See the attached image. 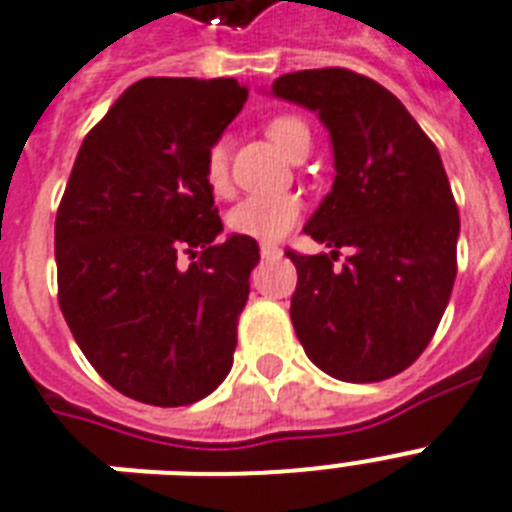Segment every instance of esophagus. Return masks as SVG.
Masks as SVG:
<instances>
[{"label": "esophagus", "mask_w": 512, "mask_h": 512, "mask_svg": "<svg viewBox=\"0 0 512 512\" xmlns=\"http://www.w3.org/2000/svg\"><path fill=\"white\" fill-rule=\"evenodd\" d=\"M282 248H277L275 243H261V259H280Z\"/></svg>", "instance_id": "esophagus-1"}]
</instances>
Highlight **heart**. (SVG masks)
<instances>
[{"instance_id": "obj_1", "label": "heart", "mask_w": 512, "mask_h": 512, "mask_svg": "<svg viewBox=\"0 0 512 512\" xmlns=\"http://www.w3.org/2000/svg\"><path fill=\"white\" fill-rule=\"evenodd\" d=\"M269 140L275 142L282 155L293 158L296 150L304 142H309V129L301 118L280 116L267 124ZM203 177H206L208 190L214 195H227L230 192V163H227V147L222 142L208 147L206 163H203ZM304 203L298 195H251L243 198L227 216V227L235 235L272 243L288 235L301 219Z\"/></svg>"}]
</instances>
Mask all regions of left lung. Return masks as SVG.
Returning <instances> with one entry per match:
<instances>
[{
    "instance_id": "obj_1",
    "label": "left lung",
    "mask_w": 512,
    "mask_h": 512,
    "mask_svg": "<svg viewBox=\"0 0 512 512\" xmlns=\"http://www.w3.org/2000/svg\"><path fill=\"white\" fill-rule=\"evenodd\" d=\"M280 100L330 132L333 190L304 232L330 253L301 256L290 320L306 357L346 383H375L415 362L447 309L460 214L441 155L402 102L346 68L285 73ZM338 247H351L341 270Z\"/></svg>"
}]
</instances>
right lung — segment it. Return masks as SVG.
<instances>
[{"label": "right lung", "mask_w": 512, "mask_h": 512, "mask_svg": "<svg viewBox=\"0 0 512 512\" xmlns=\"http://www.w3.org/2000/svg\"><path fill=\"white\" fill-rule=\"evenodd\" d=\"M235 79H142L84 137L55 219L57 298L89 365L129 399L182 407L232 367L259 245L203 177L243 110ZM198 262L182 268L181 253Z\"/></svg>", "instance_id": "right-lung-1"}]
</instances>
